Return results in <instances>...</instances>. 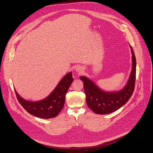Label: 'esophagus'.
<instances>
[{"label":"esophagus","instance_id":"34e87169","mask_svg":"<svg viewBox=\"0 0 153 153\" xmlns=\"http://www.w3.org/2000/svg\"><path fill=\"white\" fill-rule=\"evenodd\" d=\"M76 71H79V72H80V73H82V68H79V67H77L76 68Z\"/></svg>","mask_w":153,"mask_h":153}]
</instances>
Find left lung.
Masks as SVG:
<instances>
[{"label":"left lung","instance_id":"obj_1","mask_svg":"<svg viewBox=\"0 0 153 153\" xmlns=\"http://www.w3.org/2000/svg\"><path fill=\"white\" fill-rule=\"evenodd\" d=\"M132 53V70L126 86L119 91L105 92L85 76L80 77L84 85L86 102L88 107L98 114L111 113L121 107L132 96L136 82V59L134 53L130 45Z\"/></svg>","mask_w":153,"mask_h":153}]
</instances>
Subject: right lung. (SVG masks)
Wrapping results in <instances>:
<instances>
[{
	"label": "right lung",
	"mask_w": 153,
	"mask_h": 153,
	"mask_svg": "<svg viewBox=\"0 0 153 153\" xmlns=\"http://www.w3.org/2000/svg\"><path fill=\"white\" fill-rule=\"evenodd\" d=\"M73 81L71 72L60 81L51 94L44 100L38 102L27 101L15 91L17 100L22 106L30 114L42 119H51L56 117L63 108L66 94Z\"/></svg>",
	"instance_id": "obj_1"
}]
</instances>
